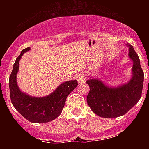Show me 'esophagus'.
Instances as JSON below:
<instances>
[{
    "instance_id": "34e87169",
    "label": "esophagus",
    "mask_w": 149,
    "mask_h": 149,
    "mask_svg": "<svg viewBox=\"0 0 149 149\" xmlns=\"http://www.w3.org/2000/svg\"><path fill=\"white\" fill-rule=\"evenodd\" d=\"M76 79H77V81H78L79 84H81V83L85 81L86 77H85V75L83 73H80L77 74V75H76Z\"/></svg>"
}]
</instances>
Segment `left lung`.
Masks as SVG:
<instances>
[{"label": "left lung", "mask_w": 149, "mask_h": 149, "mask_svg": "<svg viewBox=\"0 0 149 149\" xmlns=\"http://www.w3.org/2000/svg\"><path fill=\"white\" fill-rule=\"evenodd\" d=\"M129 47V57L133 60V77L127 84L117 88L105 86L98 79H90L86 101L96 115L103 118H116L123 116L137 103L142 96L144 73L139 56L133 46Z\"/></svg>", "instance_id": "1"}]
</instances>
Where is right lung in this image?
Returning a JSON list of instances; mask_svg holds the SVG:
<instances>
[{"label":"right lung","mask_w":149,"mask_h":149,"mask_svg":"<svg viewBox=\"0 0 149 149\" xmlns=\"http://www.w3.org/2000/svg\"><path fill=\"white\" fill-rule=\"evenodd\" d=\"M30 48L22 50L17 57L10 76V98L13 105L29 122L45 123L54 120L61 114L67 96L77 87V81L63 83L51 95L43 98H34L21 92L16 83V74L19 67V60Z\"/></svg>","instance_id":"add662e5"}]
</instances>
